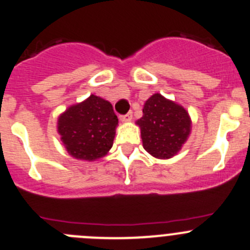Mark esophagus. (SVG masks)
<instances>
[{
  "instance_id": "1",
  "label": "esophagus",
  "mask_w": 250,
  "mask_h": 250,
  "mask_svg": "<svg viewBox=\"0 0 250 250\" xmlns=\"http://www.w3.org/2000/svg\"><path fill=\"white\" fill-rule=\"evenodd\" d=\"M132 118H133L132 112H128L127 115L121 116V121H122V122H130V121H132Z\"/></svg>"
}]
</instances>
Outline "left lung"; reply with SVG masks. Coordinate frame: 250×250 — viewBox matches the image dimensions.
Masks as SVG:
<instances>
[{"label":"left lung","instance_id":"1","mask_svg":"<svg viewBox=\"0 0 250 250\" xmlns=\"http://www.w3.org/2000/svg\"><path fill=\"white\" fill-rule=\"evenodd\" d=\"M135 123L140 128L144 149L161 160L176 156L192 130L188 111L159 93L145 101L143 117Z\"/></svg>","mask_w":250,"mask_h":250}]
</instances>
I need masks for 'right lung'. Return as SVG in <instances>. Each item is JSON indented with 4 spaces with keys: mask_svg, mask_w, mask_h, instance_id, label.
<instances>
[{
    "mask_svg": "<svg viewBox=\"0 0 250 250\" xmlns=\"http://www.w3.org/2000/svg\"><path fill=\"white\" fill-rule=\"evenodd\" d=\"M117 125L110 101L94 94L71 105L57 118V132L64 149L74 159L85 161H95L110 151Z\"/></svg>",
    "mask_w": 250,
    "mask_h": 250,
    "instance_id": "add662e5",
    "label": "right lung"
}]
</instances>
